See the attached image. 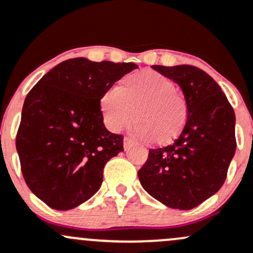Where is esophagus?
I'll list each match as a JSON object with an SVG mask.
<instances>
[{"mask_svg": "<svg viewBox=\"0 0 253 253\" xmlns=\"http://www.w3.org/2000/svg\"><path fill=\"white\" fill-rule=\"evenodd\" d=\"M131 147H132V139L128 137H125V139H124L125 150H127V149H129Z\"/></svg>", "mask_w": 253, "mask_h": 253, "instance_id": "34e87169", "label": "esophagus"}]
</instances>
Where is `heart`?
Listing matches in <instances>:
<instances>
[{
	"label": "heart",
	"instance_id": "b5f03b06",
	"mask_svg": "<svg viewBox=\"0 0 253 253\" xmlns=\"http://www.w3.org/2000/svg\"><path fill=\"white\" fill-rule=\"evenodd\" d=\"M100 110L105 126L120 132L134 120V134L159 145L173 142L188 119V103L175 92L171 79L153 70H143L110 87L100 97Z\"/></svg>",
	"mask_w": 253,
	"mask_h": 253
}]
</instances>
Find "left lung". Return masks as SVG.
I'll return each mask as SVG.
<instances>
[{
    "label": "left lung",
    "instance_id": "left-lung-1",
    "mask_svg": "<svg viewBox=\"0 0 253 253\" xmlns=\"http://www.w3.org/2000/svg\"><path fill=\"white\" fill-rule=\"evenodd\" d=\"M177 82L188 103L185 126L172 144L150 149L140 184L171 209L191 210L216 194L236 149L235 114L209 74L191 65H155Z\"/></svg>",
    "mask_w": 253,
    "mask_h": 253
}]
</instances>
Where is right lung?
Returning <instances> with one entry per match:
<instances>
[{"label": "right lung", "mask_w": 253, "mask_h": 253, "mask_svg": "<svg viewBox=\"0 0 253 253\" xmlns=\"http://www.w3.org/2000/svg\"><path fill=\"white\" fill-rule=\"evenodd\" d=\"M137 68L74 58L28 93L15 145L26 185L47 206L74 209L99 190L105 164L124 151V135L103 124L100 97Z\"/></svg>", "instance_id": "right-lung-1"}]
</instances>
